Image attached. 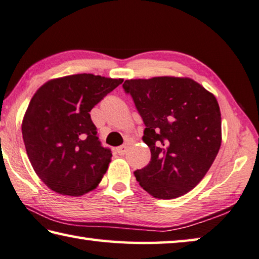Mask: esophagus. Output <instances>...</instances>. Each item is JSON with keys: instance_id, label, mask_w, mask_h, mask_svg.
<instances>
[{"instance_id": "1", "label": "esophagus", "mask_w": 259, "mask_h": 259, "mask_svg": "<svg viewBox=\"0 0 259 259\" xmlns=\"http://www.w3.org/2000/svg\"><path fill=\"white\" fill-rule=\"evenodd\" d=\"M117 153L120 155H124L126 153V151H128V146L126 145H122L120 147H117Z\"/></svg>"}]
</instances>
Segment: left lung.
<instances>
[{
	"label": "left lung",
	"instance_id": "left-lung-1",
	"mask_svg": "<svg viewBox=\"0 0 259 259\" xmlns=\"http://www.w3.org/2000/svg\"><path fill=\"white\" fill-rule=\"evenodd\" d=\"M145 124L143 142L150 147L149 165L135 171L151 196L173 199L202 181L221 145V114L211 92L188 77L128 79Z\"/></svg>",
	"mask_w": 259,
	"mask_h": 259
}]
</instances>
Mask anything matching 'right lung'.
I'll list each match as a JSON object with an SVG mask.
<instances>
[{"label": "right lung", "mask_w": 259, "mask_h": 259, "mask_svg": "<svg viewBox=\"0 0 259 259\" xmlns=\"http://www.w3.org/2000/svg\"><path fill=\"white\" fill-rule=\"evenodd\" d=\"M122 81L78 73L48 80L32 97L22 123L24 144L36 175L53 191L78 197L104 178L112 152L101 146L90 112Z\"/></svg>", "instance_id": "add662e5"}]
</instances>
